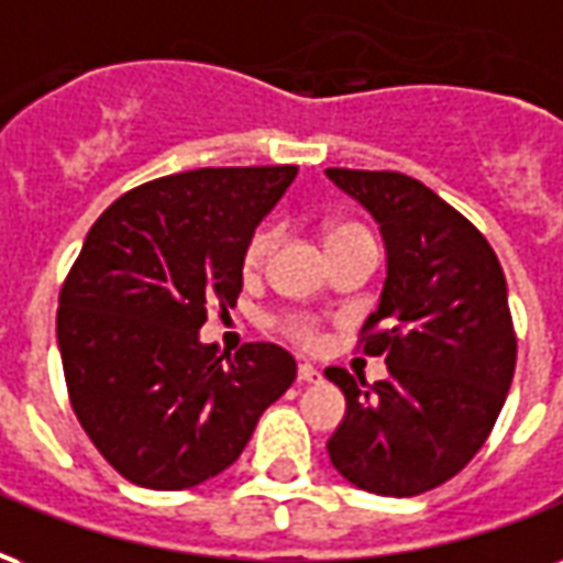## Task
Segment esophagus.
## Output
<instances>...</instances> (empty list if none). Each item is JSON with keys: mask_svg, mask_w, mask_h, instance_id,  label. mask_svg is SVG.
Masks as SVG:
<instances>
[{"mask_svg": "<svg viewBox=\"0 0 563 563\" xmlns=\"http://www.w3.org/2000/svg\"><path fill=\"white\" fill-rule=\"evenodd\" d=\"M322 379V371L313 365H298V383H319Z\"/></svg>", "mask_w": 563, "mask_h": 563, "instance_id": "1", "label": "esophagus"}]
</instances>
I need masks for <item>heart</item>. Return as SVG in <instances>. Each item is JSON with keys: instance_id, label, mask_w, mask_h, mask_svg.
Listing matches in <instances>:
<instances>
[{"instance_id": "obj_1", "label": "heart", "mask_w": 563, "mask_h": 563, "mask_svg": "<svg viewBox=\"0 0 563 563\" xmlns=\"http://www.w3.org/2000/svg\"><path fill=\"white\" fill-rule=\"evenodd\" d=\"M353 232H365V229H358V225H353V222H334V225L325 229V244ZM271 246H274V229H271V225H258L256 232L250 234V241H246L244 246V268L256 271L258 265L268 258ZM283 331H286L298 346H305V350H313V346H319V341H322V334H319V322L310 317L286 319V322H283Z\"/></svg>"}]
</instances>
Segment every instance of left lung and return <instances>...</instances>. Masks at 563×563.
Here are the masks:
<instances>
[{
    "mask_svg": "<svg viewBox=\"0 0 563 563\" xmlns=\"http://www.w3.org/2000/svg\"><path fill=\"white\" fill-rule=\"evenodd\" d=\"M379 222L386 283L362 329V353L389 377L367 386L343 367L325 377L346 416L329 440L343 479L413 497L452 479L483 449L516 371L507 277L483 232L398 172L325 168Z\"/></svg>",
    "mask_w": 563,
    "mask_h": 563,
    "instance_id": "1",
    "label": "left lung"
}]
</instances>
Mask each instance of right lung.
<instances>
[{"label": "right lung", "mask_w": 563, "mask_h": 563, "mask_svg": "<svg viewBox=\"0 0 563 563\" xmlns=\"http://www.w3.org/2000/svg\"><path fill=\"white\" fill-rule=\"evenodd\" d=\"M295 174H172L92 222L59 292L56 343L80 428L129 483L180 492L232 467L292 386L295 358L277 343L220 355L198 331L210 307H234L246 241Z\"/></svg>", "instance_id": "1"}]
</instances>
